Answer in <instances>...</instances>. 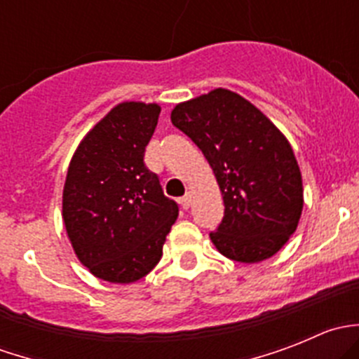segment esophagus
Here are the masks:
<instances>
[{"instance_id": "1", "label": "esophagus", "mask_w": 359, "mask_h": 359, "mask_svg": "<svg viewBox=\"0 0 359 359\" xmlns=\"http://www.w3.org/2000/svg\"><path fill=\"white\" fill-rule=\"evenodd\" d=\"M180 205H182V208H189V206H191V194H186V196H184V198H180Z\"/></svg>"}]
</instances>
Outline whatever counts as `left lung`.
<instances>
[{
	"mask_svg": "<svg viewBox=\"0 0 359 359\" xmlns=\"http://www.w3.org/2000/svg\"><path fill=\"white\" fill-rule=\"evenodd\" d=\"M173 126L205 154L224 198L210 240L224 257L255 264L280 252L299 226L304 187L287 137L252 102L226 88L180 102Z\"/></svg>",
	"mask_w": 359,
	"mask_h": 359,
	"instance_id": "left-lung-1",
	"label": "left lung"
}]
</instances>
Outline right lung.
<instances>
[{
  "instance_id": "right-lung-1",
  "label": "right lung",
  "mask_w": 359,
  "mask_h": 359,
  "mask_svg": "<svg viewBox=\"0 0 359 359\" xmlns=\"http://www.w3.org/2000/svg\"><path fill=\"white\" fill-rule=\"evenodd\" d=\"M158 104L121 102L83 137L62 193L76 257L95 278L128 285L154 269L179 206L144 165Z\"/></svg>"
}]
</instances>
